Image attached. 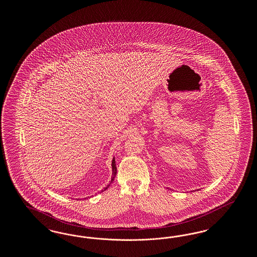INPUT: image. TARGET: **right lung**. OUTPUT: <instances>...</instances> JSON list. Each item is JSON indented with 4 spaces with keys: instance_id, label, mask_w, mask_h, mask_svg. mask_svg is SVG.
Segmentation results:
<instances>
[{
    "instance_id": "obj_1",
    "label": "right lung",
    "mask_w": 257,
    "mask_h": 257,
    "mask_svg": "<svg viewBox=\"0 0 257 257\" xmlns=\"http://www.w3.org/2000/svg\"><path fill=\"white\" fill-rule=\"evenodd\" d=\"M111 178H110V181H109V183L107 184V186L105 187V188H103V190H101L99 193H102V192H104V191H106L109 187H110V184L112 183V181L114 180V177H115V175H116V165H115V159H114V157L112 158V161H111ZM86 199V198H85Z\"/></svg>"
}]
</instances>
